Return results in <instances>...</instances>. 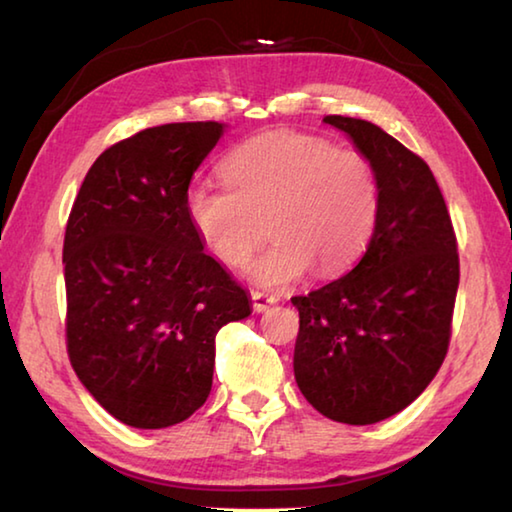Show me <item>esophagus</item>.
Here are the masks:
<instances>
[{
  "label": "esophagus",
  "instance_id": "1",
  "mask_svg": "<svg viewBox=\"0 0 512 512\" xmlns=\"http://www.w3.org/2000/svg\"><path fill=\"white\" fill-rule=\"evenodd\" d=\"M250 300H253L255 311H266L268 307L275 305L277 296H273V293H264V291H250Z\"/></svg>",
  "mask_w": 512,
  "mask_h": 512
}]
</instances>
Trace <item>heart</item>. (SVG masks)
<instances>
[{
    "label": "heart",
    "mask_w": 512,
    "mask_h": 512,
    "mask_svg": "<svg viewBox=\"0 0 512 512\" xmlns=\"http://www.w3.org/2000/svg\"><path fill=\"white\" fill-rule=\"evenodd\" d=\"M221 171L225 187L189 185L185 216L207 253L230 268L248 264L266 223L275 241L250 268L257 284L282 287L311 264L320 275L341 273L368 246L379 178L366 153L305 133H268L237 146Z\"/></svg>",
    "instance_id": "obj_1"
}]
</instances>
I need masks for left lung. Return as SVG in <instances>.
Returning <instances> with one entry per match:
<instances>
[{"mask_svg":"<svg viewBox=\"0 0 512 512\" xmlns=\"http://www.w3.org/2000/svg\"><path fill=\"white\" fill-rule=\"evenodd\" d=\"M375 164L379 214L348 275L291 298L293 372L325 418L375 424L406 409L443 366L458 291L454 225L429 164L379 126L327 115Z\"/></svg>","mask_w":512,"mask_h":512,"instance_id":"obj_1","label":"left lung"}]
</instances>
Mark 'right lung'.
<instances>
[{"instance_id": "add662e5", "label": "right lung", "mask_w": 512, "mask_h": 512, "mask_svg": "<svg viewBox=\"0 0 512 512\" xmlns=\"http://www.w3.org/2000/svg\"><path fill=\"white\" fill-rule=\"evenodd\" d=\"M223 128L183 121L112 144L69 212L67 354L94 400L128 427L164 429L201 409L216 332L253 311L185 216L194 171Z\"/></svg>"}]
</instances>
